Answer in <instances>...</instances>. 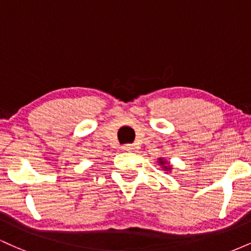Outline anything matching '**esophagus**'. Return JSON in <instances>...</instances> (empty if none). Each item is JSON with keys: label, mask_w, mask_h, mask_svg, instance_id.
I'll use <instances>...</instances> for the list:
<instances>
[{"label": "esophagus", "mask_w": 251, "mask_h": 251, "mask_svg": "<svg viewBox=\"0 0 251 251\" xmlns=\"http://www.w3.org/2000/svg\"><path fill=\"white\" fill-rule=\"evenodd\" d=\"M123 151H125V152H129V151H132V150H134L133 149V145H125V146H123Z\"/></svg>", "instance_id": "obj_1"}]
</instances>
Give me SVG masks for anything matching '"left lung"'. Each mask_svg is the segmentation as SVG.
<instances>
[{
  "label": "left lung",
  "mask_w": 251,
  "mask_h": 251,
  "mask_svg": "<svg viewBox=\"0 0 251 251\" xmlns=\"http://www.w3.org/2000/svg\"><path fill=\"white\" fill-rule=\"evenodd\" d=\"M158 163L164 169V171H171L172 170V165H170L168 160H165L164 158H158Z\"/></svg>",
  "instance_id": "obj_1"
}]
</instances>
